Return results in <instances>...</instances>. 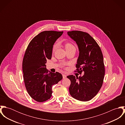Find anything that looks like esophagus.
<instances>
[{"mask_svg":"<svg viewBox=\"0 0 125 125\" xmlns=\"http://www.w3.org/2000/svg\"><path fill=\"white\" fill-rule=\"evenodd\" d=\"M62 77L63 78H65L66 77V75L65 74H62Z\"/></svg>","mask_w":125,"mask_h":125,"instance_id":"34e87169","label":"esophagus"}]
</instances>
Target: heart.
I'll return each mask as SVG.
<instances>
[{"label":"heart","mask_w":125,"mask_h":125,"mask_svg":"<svg viewBox=\"0 0 125 125\" xmlns=\"http://www.w3.org/2000/svg\"><path fill=\"white\" fill-rule=\"evenodd\" d=\"M65 49L66 50V49H70V48H74V46L71 43H66L65 45ZM57 48V44H55L54 45L53 48V51H54Z\"/></svg>","instance_id":"heart-1"}]
</instances>
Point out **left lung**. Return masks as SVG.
Instances as JSON below:
<instances>
[{
	"instance_id": "8db88e82",
	"label": "left lung",
	"mask_w": 125,
	"mask_h": 125,
	"mask_svg": "<svg viewBox=\"0 0 125 125\" xmlns=\"http://www.w3.org/2000/svg\"><path fill=\"white\" fill-rule=\"evenodd\" d=\"M67 34L78 46L79 54L76 67L82 76L70 75L69 92L73 98L82 102L91 100L98 93L104 82L105 67L101 49L94 39L86 32L72 31Z\"/></svg>"
}]
</instances>
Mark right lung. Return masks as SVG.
<instances>
[{
    "label": "right lung",
    "instance_id": "1",
    "mask_svg": "<svg viewBox=\"0 0 125 125\" xmlns=\"http://www.w3.org/2000/svg\"><path fill=\"white\" fill-rule=\"evenodd\" d=\"M62 33L43 31L32 39L25 51L22 61L24 82L29 95L36 102L50 99L53 85L62 79L61 73H49L46 67L47 60L52 58L53 45Z\"/></svg>",
    "mask_w": 125,
    "mask_h": 125
}]
</instances>
